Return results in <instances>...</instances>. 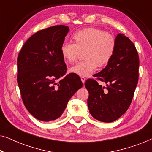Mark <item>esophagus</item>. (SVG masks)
Wrapping results in <instances>:
<instances>
[{"mask_svg": "<svg viewBox=\"0 0 152 152\" xmlns=\"http://www.w3.org/2000/svg\"><path fill=\"white\" fill-rule=\"evenodd\" d=\"M81 80H82L83 84H84L85 82H86V78L84 77H81Z\"/></svg>", "mask_w": 152, "mask_h": 152, "instance_id": "esophagus-1", "label": "esophagus"}]
</instances>
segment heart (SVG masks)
Segmentation results:
<instances>
[{"label": "heart", "mask_w": 152, "mask_h": 152, "mask_svg": "<svg viewBox=\"0 0 152 152\" xmlns=\"http://www.w3.org/2000/svg\"><path fill=\"white\" fill-rule=\"evenodd\" d=\"M73 43H64L60 53L65 62L71 64L77 59L79 51L84 50V61L70 68V73L80 77L90 76L97 66H106L115 50V39L113 35L96 28H87L72 36Z\"/></svg>", "instance_id": "heart-1"}]
</instances>
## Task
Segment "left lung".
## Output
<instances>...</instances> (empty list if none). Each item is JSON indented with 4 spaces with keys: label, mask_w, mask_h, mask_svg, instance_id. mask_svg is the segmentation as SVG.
<instances>
[{
    "label": "left lung",
    "mask_w": 152,
    "mask_h": 152,
    "mask_svg": "<svg viewBox=\"0 0 152 152\" xmlns=\"http://www.w3.org/2000/svg\"><path fill=\"white\" fill-rule=\"evenodd\" d=\"M115 43L111 61L94 75L106 86L91 79L85 83L91 115L103 122L115 121L127 111L138 81L139 57L134 44L121 33L115 37Z\"/></svg>",
    "instance_id": "obj_1"
}]
</instances>
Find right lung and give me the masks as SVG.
<instances>
[{
  "label": "right lung",
  "instance_id": "obj_1",
  "mask_svg": "<svg viewBox=\"0 0 152 152\" xmlns=\"http://www.w3.org/2000/svg\"><path fill=\"white\" fill-rule=\"evenodd\" d=\"M68 31L66 26L39 31L27 40L18 54L17 82L23 102L27 110L41 121L59 118L69 99L83 86L76 75L58 80L66 71L60 48Z\"/></svg>",
  "mask_w": 152,
  "mask_h": 152
}]
</instances>
